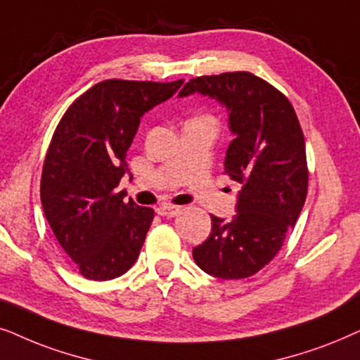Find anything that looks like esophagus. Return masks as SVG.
Wrapping results in <instances>:
<instances>
[{"instance_id":"esophagus-1","label":"esophagus","mask_w":360,"mask_h":360,"mask_svg":"<svg viewBox=\"0 0 360 360\" xmlns=\"http://www.w3.org/2000/svg\"><path fill=\"white\" fill-rule=\"evenodd\" d=\"M181 207H177V205H171V204H161L160 207L156 209V212L162 215V217H174V215L179 214Z\"/></svg>"}]
</instances>
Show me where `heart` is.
<instances>
[{
	"instance_id": "1",
	"label": "heart",
	"mask_w": 360,
	"mask_h": 360,
	"mask_svg": "<svg viewBox=\"0 0 360 360\" xmlns=\"http://www.w3.org/2000/svg\"><path fill=\"white\" fill-rule=\"evenodd\" d=\"M202 118H205V117H202Z\"/></svg>"
}]
</instances>
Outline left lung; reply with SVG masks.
Returning <instances> with one entry per match:
<instances>
[{
    "instance_id": "obj_1",
    "label": "left lung",
    "mask_w": 360,
    "mask_h": 360,
    "mask_svg": "<svg viewBox=\"0 0 360 360\" xmlns=\"http://www.w3.org/2000/svg\"><path fill=\"white\" fill-rule=\"evenodd\" d=\"M194 92L229 110L236 138L225 156V174L242 191L230 222L210 215V236L193 257L209 275L240 280L273 260L300 217L309 181L304 135L288 97L252 72L195 77L179 97Z\"/></svg>"
}]
</instances>
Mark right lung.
Masks as SVG:
<instances>
[{"mask_svg": "<svg viewBox=\"0 0 360 360\" xmlns=\"http://www.w3.org/2000/svg\"><path fill=\"white\" fill-rule=\"evenodd\" d=\"M183 82L103 80L77 97L56 127L41 202L57 242L87 280L123 275L140 255L155 210L124 202L117 188L140 118Z\"/></svg>", "mask_w": 360, "mask_h": 360, "instance_id": "obj_1", "label": "right lung"}]
</instances>
